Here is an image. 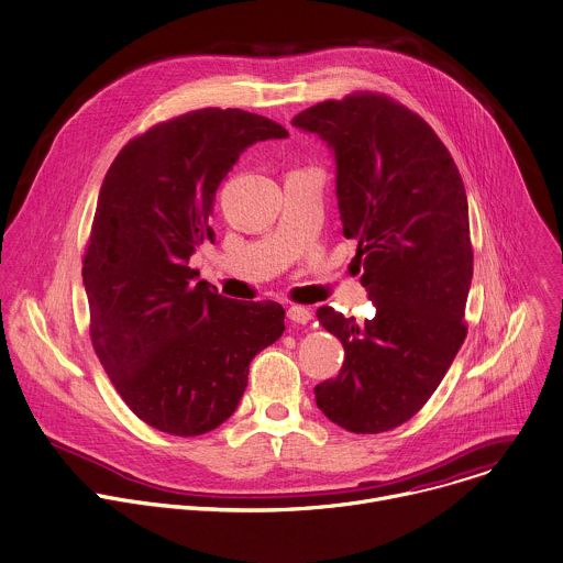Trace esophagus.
I'll return each mask as SVG.
<instances>
[{
	"instance_id": "1",
	"label": "esophagus",
	"mask_w": 563,
	"mask_h": 563,
	"mask_svg": "<svg viewBox=\"0 0 563 563\" xmlns=\"http://www.w3.org/2000/svg\"><path fill=\"white\" fill-rule=\"evenodd\" d=\"M287 318L291 322H298V324H307L311 320V309L309 307H302V305H291L287 309Z\"/></svg>"
}]
</instances>
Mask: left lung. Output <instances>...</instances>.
Wrapping results in <instances>:
<instances>
[{"label":"left lung","instance_id":"1","mask_svg":"<svg viewBox=\"0 0 563 563\" xmlns=\"http://www.w3.org/2000/svg\"><path fill=\"white\" fill-rule=\"evenodd\" d=\"M335 156L342 234L376 305L364 322L316 311L344 362L320 383L318 409L351 433H383L433 396L466 338L473 278L468 203L460 169L433 128L380 92L316 103L291 121Z\"/></svg>","mask_w":563,"mask_h":563}]
</instances>
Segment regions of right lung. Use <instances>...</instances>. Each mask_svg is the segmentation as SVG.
I'll list each match as a JSON object with an SVG mask.
<instances>
[{
  "mask_svg": "<svg viewBox=\"0 0 563 563\" xmlns=\"http://www.w3.org/2000/svg\"><path fill=\"white\" fill-rule=\"evenodd\" d=\"M276 121L203 108L130 139L112 161L84 254L90 340L130 411L156 431L195 438L239 407L250 362L285 331L278 302L219 296L187 265L212 241L221 180Z\"/></svg>",
  "mask_w": 563,
  "mask_h": 563,
  "instance_id": "1",
  "label": "right lung"
}]
</instances>
